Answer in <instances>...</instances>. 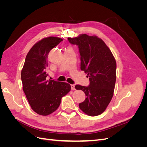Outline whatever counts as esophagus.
<instances>
[{
  "mask_svg": "<svg viewBox=\"0 0 147 147\" xmlns=\"http://www.w3.org/2000/svg\"><path fill=\"white\" fill-rule=\"evenodd\" d=\"M70 86H71V89H72V90H75V84H70Z\"/></svg>",
  "mask_w": 147,
  "mask_h": 147,
  "instance_id": "1",
  "label": "esophagus"
}]
</instances>
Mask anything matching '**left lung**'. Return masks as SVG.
<instances>
[{
  "instance_id": "8db88e82",
  "label": "left lung",
  "mask_w": 147,
  "mask_h": 147,
  "mask_svg": "<svg viewBox=\"0 0 147 147\" xmlns=\"http://www.w3.org/2000/svg\"><path fill=\"white\" fill-rule=\"evenodd\" d=\"M68 40L78 47L80 69L87 74L90 82L88 86H75L86 96L79 104V107L89 116H97L104 112L113 97L117 78L116 61L109 48L96 35L83 34L77 37H69Z\"/></svg>"
}]
</instances>
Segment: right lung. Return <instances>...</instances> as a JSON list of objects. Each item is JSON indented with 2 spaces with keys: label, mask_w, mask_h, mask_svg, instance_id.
I'll use <instances>...</instances> for the list:
<instances>
[{
  "label": "right lung",
  "mask_w": 147,
  "mask_h": 147,
  "mask_svg": "<svg viewBox=\"0 0 147 147\" xmlns=\"http://www.w3.org/2000/svg\"><path fill=\"white\" fill-rule=\"evenodd\" d=\"M61 41V38L48 37L37 42L28 52L21 70L23 90L26 98L31 109L43 116L56 111L62 97L71 90L69 83L47 80L48 53Z\"/></svg>",
  "instance_id": "obj_1"
}]
</instances>
